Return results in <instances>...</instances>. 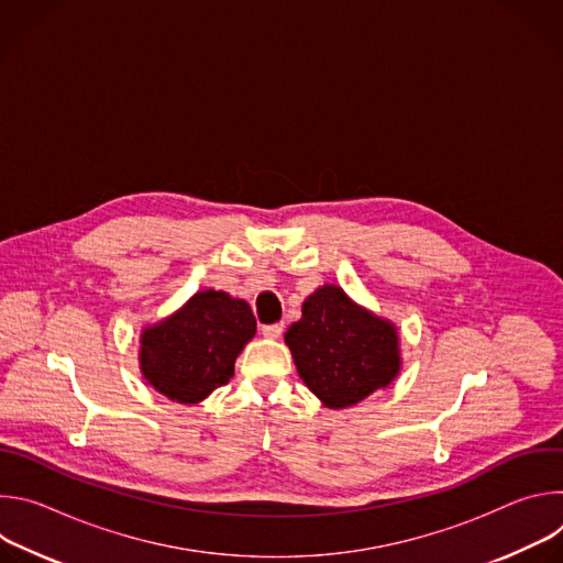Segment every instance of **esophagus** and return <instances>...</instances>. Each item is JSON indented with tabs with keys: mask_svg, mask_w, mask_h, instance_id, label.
I'll list each match as a JSON object with an SVG mask.
<instances>
[{
	"mask_svg": "<svg viewBox=\"0 0 563 563\" xmlns=\"http://www.w3.org/2000/svg\"><path fill=\"white\" fill-rule=\"evenodd\" d=\"M283 323H272V325H263L261 328V332H263V336H267V339H278L280 334H283Z\"/></svg>",
	"mask_w": 563,
	"mask_h": 563,
	"instance_id": "34e87169",
	"label": "esophagus"
}]
</instances>
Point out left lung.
<instances>
[{"label":"left lung","instance_id":"1","mask_svg":"<svg viewBox=\"0 0 563 563\" xmlns=\"http://www.w3.org/2000/svg\"><path fill=\"white\" fill-rule=\"evenodd\" d=\"M285 343L305 385L330 408L358 404L398 374V336L391 323L325 285L302 302V318Z\"/></svg>","mask_w":563,"mask_h":563}]
</instances>
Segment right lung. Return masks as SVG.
<instances>
[{
  "instance_id": "right-lung-1",
  "label": "right lung",
  "mask_w": 563,
  "mask_h": 563,
  "mask_svg": "<svg viewBox=\"0 0 563 563\" xmlns=\"http://www.w3.org/2000/svg\"><path fill=\"white\" fill-rule=\"evenodd\" d=\"M256 334L245 300L224 291L196 294L176 316L144 330V378L178 404H198L233 376L235 356Z\"/></svg>"
}]
</instances>
